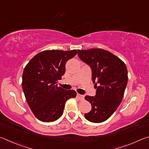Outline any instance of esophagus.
<instances>
[{
    "mask_svg": "<svg viewBox=\"0 0 149 149\" xmlns=\"http://www.w3.org/2000/svg\"><path fill=\"white\" fill-rule=\"evenodd\" d=\"M77 97L80 100H82L84 99V96H83V95H81V94H77Z\"/></svg>",
    "mask_w": 149,
    "mask_h": 149,
    "instance_id": "esophagus-1",
    "label": "esophagus"
}]
</instances>
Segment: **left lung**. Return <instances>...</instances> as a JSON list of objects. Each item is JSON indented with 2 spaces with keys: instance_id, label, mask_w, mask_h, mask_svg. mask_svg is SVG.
Here are the masks:
<instances>
[{
  "instance_id": "1",
  "label": "left lung",
  "mask_w": 149,
  "mask_h": 149,
  "mask_svg": "<svg viewBox=\"0 0 149 149\" xmlns=\"http://www.w3.org/2000/svg\"><path fill=\"white\" fill-rule=\"evenodd\" d=\"M77 51L79 58L90 66L97 88L95 96H85L92 109L84 115L92 123H102L113 114L123 100L128 83L126 66L117 56L102 49Z\"/></svg>"
}]
</instances>
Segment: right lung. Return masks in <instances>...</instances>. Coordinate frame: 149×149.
Listing matches in <instances>:
<instances>
[{
	"label": "right lung",
	"instance_id": "1",
	"mask_svg": "<svg viewBox=\"0 0 149 149\" xmlns=\"http://www.w3.org/2000/svg\"><path fill=\"white\" fill-rule=\"evenodd\" d=\"M77 50H48L38 53L24 69L22 88L26 100L38 119L53 122L63 115L66 102L77 95L74 90L57 86L65 73L66 62Z\"/></svg>",
	"mask_w": 149,
	"mask_h": 149
}]
</instances>
